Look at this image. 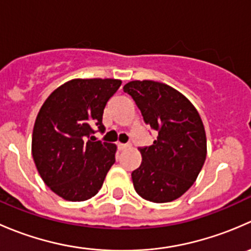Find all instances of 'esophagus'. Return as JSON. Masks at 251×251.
Wrapping results in <instances>:
<instances>
[{"mask_svg": "<svg viewBox=\"0 0 251 251\" xmlns=\"http://www.w3.org/2000/svg\"><path fill=\"white\" fill-rule=\"evenodd\" d=\"M128 144H123V143H118V149L119 151H125V149H127Z\"/></svg>", "mask_w": 251, "mask_h": 251, "instance_id": "obj_1", "label": "esophagus"}]
</instances>
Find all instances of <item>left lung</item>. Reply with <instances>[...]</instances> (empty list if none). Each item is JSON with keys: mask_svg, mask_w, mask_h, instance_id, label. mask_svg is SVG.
<instances>
[{"mask_svg": "<svg viewBox=\"0 0 251 251\" xmlns=\"http://www.w3.org/2000/svg\"><path fill=\"white\" fill-rule=\"evenodd\" d=\"M141 110L143 120L158 137L140 148L142 163L132 171L138 196L153 203H169L196 182L206 158L203 121L194 105L177 90L151 80L124 86Z\"/></svg>", "mask_w": 251, "mask_h": 251, "instance_id": "left-lung-1", "label": "left lung"}]
</instances>
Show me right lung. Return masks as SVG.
I'll list each match as a JSON object with an SVG mask.
<instances>
[{"label":"right lung","instance_id":"add662e5","mask_svg":"<svg viewBox=\"0 0 251 251\" xmlns=\"http://www.w3.org/2000/svg\"><path fill=\"white\" fill-rule=\"evenodd\" d=\"M115 78H74L53 91L35 120L31 151L45 183L69 201H83L98 193L115 163L116 146L87 140L120 87Z\"/></svg>","mask_w":251,"mask_h":251}]
</instances>
